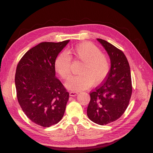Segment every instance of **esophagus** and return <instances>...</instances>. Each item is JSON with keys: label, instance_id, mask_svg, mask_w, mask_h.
I'll list each match as a JSON object with an SVG mask.
<instances>
[{"label": "esophagus", "instance_id": "1", "mask_svg": "<svg viewBox=\"0 0 153 153\" xmlns=\"http://www.w3.org/2000/svg\"><path fill=\"white\" fill-rule=\"evenodd\" d=\"M78 94V92L76 91H70L69 92V96H75Z\"/></svg>", "mask_w": 153, "mask_h": 153}]
</instances>
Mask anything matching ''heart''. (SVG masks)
<instances>
[{"mask_svg":"<svg viewBox=\"0 0 153 153\" xmlns=\"http://www.w3.org/2000/svg\"><path fill=\"white\" fill-rule=\"evenodd\" d=\"M66 53H60L55 59V69L64 80H68L71 76V59L82 62L78 73L66 84L69 89L82 91L91 87L92 84L98 85L107 78L110 70L109 57L101 52V50L91 42L76 45Z\"/></svg>","mask_w":153,"mask_h":153,"instance_id":"heart-1","label":"heart"}]
</instances>
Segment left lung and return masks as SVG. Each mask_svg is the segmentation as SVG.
Masks as SVG:
<instances>
[{
    "mask_svg": "<svg viewBox=\"0 0 153 153\" xmlns=\"http://www.w3.org/2000/svg\"><path fill=\"white\" fill-rule=\"evenodd\" d=\"M107 52L111 68L107 78L90 92L87 116L100 125L116 121L124 113L132 94L130 68L120 49L107 41L97 39Z\"/></svg>",
    "mask_w": 153,
    "mask_h": 153,
    "instance_id": "left-lung-1",
    "label": "left lung"
}]
</instances>
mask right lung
I'll return each mask as SVG.
<instances>
[{
	"mask_svg": "<svg viewBox=\"0 0 153 153\" xmlns=\"http://www.w3.org/2000/svg\"><path fill=\"white\" fill-rule=\"evenodd\" d=\"M69 40L42 42L24 54L16 67V96L30 121L50 127L62 118L69 92L55 77V61Z\"/></svg>",
	"mask_w": 153,
	"mask_h": 153,
	"instance_id": "right-lung-1",
	"label": "right lung"
}]
</instances>
